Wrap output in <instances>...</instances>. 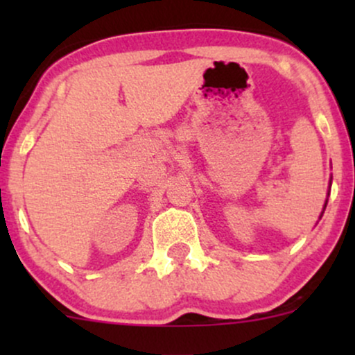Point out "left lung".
I'll list each match as a JSON object with an SVG mask.
<instances>
[{
	"mask_svg": "<svg viewBox=\"0 0 355 355\" xmlns=\"http://www.w3.org/2000/svg\"><path fill=\"white\" fill-rule=\"evenodd\" d=\"M325 207H327V200H325V203H324V210H325ZM324 210H322V214H324Z\"/></svg>",
	"mask_w": 355,
	"mask_h": 355,
	"instance_id": "8db88e82",
	"label": "left lung"
}]
</instances>
